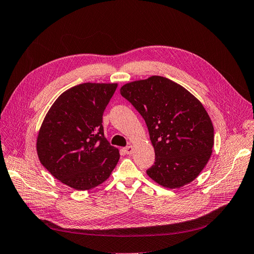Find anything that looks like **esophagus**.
<instances>
[{
  "label": "esophagus",
  "mask_w": 254,
  "mask_h": 254,
  "mask_svg": "<svg viewBox=\"0 0 254 254\" xmlns=\"http://www.w3.org/2000/svg\"><path fill=\"white\" fill-rule=\"evenodd\" d=\"M133 151H134V146L133 145H128V146H127L125 148V152H126L127 155H130V154L133 153Z\"/></svg>",
  "instance_id": "1"
}]
</instances>
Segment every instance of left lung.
Segmentation results:
<instances>
[{"label":"left lung","instance_id":"8db88e82","mask_svg":"<svg viewBox=\"0 0 254 254\" xmlns=\"http://www.w3.org/2000/svg\"><path fill=\"white\" fill-rule=\"evenodd\" d=\"M120 93L148 128L156 158L147 176L170 190L192 182L208 163L214 143L202 102L181 84L157 75L127 82Z\"/></svg>","mask_w":254,"mask_h":254}]
</instances>
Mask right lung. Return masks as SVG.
Instances as JSON below:
<instances>
[{"label": "right lung", "instance_id": "add662e5", "mask_svg": "<svg viewBox=\"0 0 254 254\" xmlns=\"http://www.w3.org/2000/svg\"><path fill=\"white\" fill-rule=\"evenodd\" d=\"M118 83L86 82L62 93L36 138L40 162L71 189L89 190L105 182L120 158L103 135L102 114Z\"/></svg>", "mask_w": 254, "mask_h": 254}]
</instances>
